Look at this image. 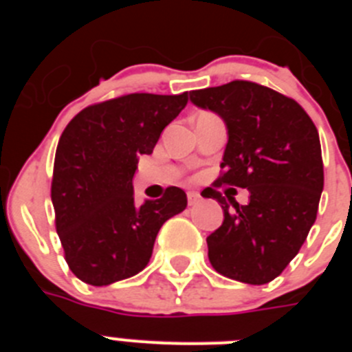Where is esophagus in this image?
<instances>
[{
    "label": "esophagus",
    "mask_w": 352,
    "mask_h": 352,
    "mask_svg": "<svg viewBox=\"0 0 352 352\" xmlns=\"http://www.w3.org/2000/svg\"><path fill=\"white\" fill-rule=\"evenodd\" d=\"M186 197H188V204H190V206L201 203V199H203L199 192H188V194H186Z\"/></svg>",
    "instance_id": "obj_1"
}]
</instances>
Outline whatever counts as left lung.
Listing matches in <instances>:
<instances>
[{"label": "left lung", "mask_w": 352, "mask_h": 352, "mask_svg": "<svg viewBox=\"0 0 352 352\" xmlns=\"http://www.w3.org/2000/svg\"><path fill=\"white\" fill-rule=\"evenodd\" d=\"M190 102L219 114L227 144L217 185L248 190V204L217 199L223 222L206 238L208 257L220 275L263 285L294 259L314 226L321 199V142L314 121L298 102L248 80L195 89Z\"/></svg>", "instance_id": "8db88e82"}]
</instances>
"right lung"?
Listing matches in <instances>:
<instances>
[{
  "label": "right lung",
  "instance_id": "1",
  "mask_svg": "<svg viewBox=\"0 0 352 352\" xmlns=\"http://www.w3.org/2000/svg\"><path fill=\"white\" fill-rule=\"evenodd\" d=\"M186 102V93H132L82 109L61 133L51 186L56 231L72 273L86 284L138 275L164 222L186 208L178 186L139 206L132 185L139 157L153 153Z\"/></svg>",
  "mask_w": 352,
  "mask_h": 352
}]
</instances>
